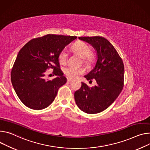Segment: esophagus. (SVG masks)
Wrapping results in <instances>:
<instances>
[{
  "instance_id": "esophagus-1",
  "label": "esophagus",
  "mask_w": 150,
  "mask_h": 150,
  "mask_svg": "<svg viewBox=\"0 0 150 150\" xmlns=\"http://www.w3.org/2000/svg\"><path fill=\"white\" fill-rule=\"evenodd\" d=\"M67 82H71V81H72V79H71V78H67Z\"/></svg>"
}]
</instances>
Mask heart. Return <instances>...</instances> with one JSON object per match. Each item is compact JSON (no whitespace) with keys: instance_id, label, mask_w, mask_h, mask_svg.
Returning <instances> with one entry per match:
<instances>
[{"instance_id":"b5f03b06","label":"heart","mask_w":150,"mask_h":150,"mask_svg":"<svg viewBox=\"0 0 150 150\" xmlns=\"http://www.w3.org/2000/svg\"><path fill=\"white\" fill-rule=\"evenodd\" d=\"M72 50L79 54L84 59V62L86 64L91 63L93 60V57L91 55V48L86 42L78 41L75 42L72 46ZM58 60L61 64L66 63L68 60V52L66 48H63L59 54ZM64 74L69 78H75L79 75L83 74L84 72L83 69L77 66L70 65L63 69Z\"/></svg>"}]
</instances>
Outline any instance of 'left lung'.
I'll use <instances>...</instances> for the list:
<instances>
[{
	"mask_svg": "<svg viewBox=\"0 0 150 150\" xmlns=\"http://www.w3.org/2000/svg\"><path fill=\"white\" fill-rule=\"evenodd\" d=\"M79 39L91 44L97 51L95 67L84 76L87 80L95 79L97 84L90 88L81 83V87L74 93L75 102L86 113H99L110 106L122 91L124 64L113 45L103 37H79Z\"/></svg>",
	"mask_w": 150,
	"mask_h": 150,
	"instance_id": "1",
	"label": "left lung"
}]
</instances>
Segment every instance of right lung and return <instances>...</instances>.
Returning <instances> with one entry per match:
<instances>
[{"instance_id": "right-lung-1", "label": "right lung", "mask_w": 150, "mask_h": 150, "mask_svg": "<svg viewBox=\"0 0 150 150\" xmlns=\"http://www.w3.org/2000/svg\"><path fill=\"white\" fill-rule=\"evenodd\" d=\"M76 38L49 34L30 40L20 50L11 78L17 95L27 107L42 110L55 99L58 90L67 81L60 69L59 54ZM50 68L57 76L52 80L45 77Z\"/></svg>"}]
</instances>
